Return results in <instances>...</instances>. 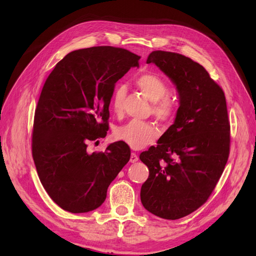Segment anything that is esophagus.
<instances>
[{
	"instance_id": "esophagus-1",
	"label": "esophagus",
	"mask_w": 256,
	"mask_h": 256,
	"mask_svg": "<svg viewBox=\"0 0 256 256\" xmlns=\"http://www.w3.org/2000/svg\"><path fill=\"white\" fill-rule=\"evenodd\" d=\"M138 160H139V158H138V156L136 154L132 152L130 154V163H136V162H138Z\"/></svg>"
}]
</instances>
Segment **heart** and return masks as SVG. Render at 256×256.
Masks as SVG:
<instances>
[{
	"label": "heart",
	"mask_w": 256,
	"mask_h": 256,
	"mask_svg": "<svg viewBox=\"0 0 256 256\" xmlns=\"http://www.w3.org/2000/svg\"><path fill=\"white\" fill-rule=\"evenodd\" d=\"M136 87L152 102V114L160 121H170L176 111V102L168 96V85L165 80L152 72H143L135 80ZM126 98V87L118 85L115 87L111 106L115 113L119 114L124 110ZM115 136L118 140L124 142L132 150H142L152 144L158 136V130L150 122L132 120L128 124L120 126Z\"/></svg>",
	"instance_id": "1"
}]
</instances>
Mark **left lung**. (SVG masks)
I'll list each match as a JSON object with an SVG mask.
<instances>
[{"mask_svg":"<svg viewBox=\"0 0 256 256\" xmlns=\"http://www.w3.org/2000/svg\"><path fill=\"white\" fill-rule=\"evenodd\" d=\"M146 62L176 85L180 106L158 145L140 154L150 169L141 202L160 218L176 220L202 206L222 176L230 145L226 100L204 67L180 54L154 50Z\"/></svg>","mask_w":256,"mask_h":256,"instance_id":"obj_1","label":"left lung"}]
</instances>
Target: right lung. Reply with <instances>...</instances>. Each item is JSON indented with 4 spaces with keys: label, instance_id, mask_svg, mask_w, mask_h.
Wrapping results in <instances>:
<instances>
[{
    "label": "right lung",
    "instance_id": "add662e5",
    "mask_svg": "<svg viewBox=\"0 0 256 256\" xmlns=\"http://www.w3.org/2000/svg\"><path fill=\"white\" fill-rule=\"evenodd\" d=\"M139 59L120 48L76 50L46 80L35 110L32 154L40 182L64 210L100 208L108 186L130 160V147L122 141L93 154L87 144L106 137L115 84L139 67Z\"/></svg>",
    "mask_w": 256,
    "mask_h": 256
}]
</instances>
